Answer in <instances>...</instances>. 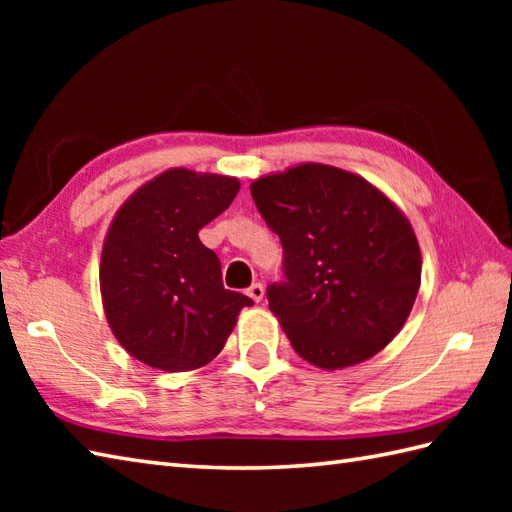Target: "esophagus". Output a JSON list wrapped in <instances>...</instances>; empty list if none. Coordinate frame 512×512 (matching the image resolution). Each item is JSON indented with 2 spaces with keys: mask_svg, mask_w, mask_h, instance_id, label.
<instances>
[{
  "mask_svg": "<svg viewBox=\"0 0 512 512\" xmlns=\"http://www.w3.org/2000/svg\"><path fill=\"white\" fill-rule=\"evenodd\" d=\"M246 295L259 303V301L264 299V286L262 284H253L250 288H246Z\"/></svg>",
  "mask_w": 512,
  "mask_h": 512,
  "instance_id": "34e87169",
  "label": "esophagus"
}]
</instances>
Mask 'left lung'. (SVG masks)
I'll return each instance as SVG.
<instances>
[{"instance_id":"left-lung-1","label":"left lung","mask_w":512,"mask_h":512,"mask_svg":"<svg viewBox=\"0 0 512 512\" xmlns=\"http://www.w3.org/2000/svg\"><path fill=\"white\" fill-rule=\"evenodd\" d=\"M250 193L284 248V281L266 297L295 352L336 369L383 350L420 288L407 217L367 180L328 165L259 178Z\"/></svg>"}]
</instances>
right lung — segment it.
Segmentation results:
<instances>
[{
  "label": "right lung",
  "mask_w": 512,
  "mask_h": 512,
  "mask_svg": "<svg viewBox=\"0 0 512 512\" xmlns=\"http://www.w3.org/2000/svg\"><path fill=\"white\" fill-rule=\"evenodd\" d=\"M239 191L226 176L160 173L118 211L101 257L110 328L149 367L187 372L222 352L237 314L253 299L226 290L222 264L198 231Z\"/></svg>",
  "instance_id": "right-lung-1"
}]
</instances>
